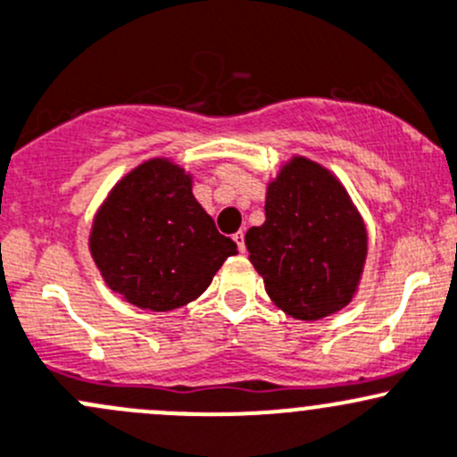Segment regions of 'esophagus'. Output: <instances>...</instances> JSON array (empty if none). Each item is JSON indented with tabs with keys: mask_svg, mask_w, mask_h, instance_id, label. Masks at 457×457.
<instances>
[{
	"mask_svg": "<svg viewBox=\"0 0 457 457\" xmlns=\"http://www.w3.org/2000/svg\"><path fill=\"white\" fill-rule=\"evenodd\" d=\"M233 239H235V242H237V248H239V253H244V251H246V246H244V230H237V233L233 235Z\"/></svg>",
	"mask_w": 457,
	"mask_h": 457,
	"instance_id": "34e87169",
	"label": "esophagus"
}]
</instances>
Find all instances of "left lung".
Instances as JSON below:
<instances>
[{"mask_svg":"<svg viewBox=\"0 0 457 457\" xmlns=\"http://www.w3.org/2000/svg\"><path fill=\"white\" fill-rule=\"evenodd\" d=\"M266 222L248 228V260L277 308L319 321L350 303L368 255V230L341 182L295 156L268 185Z\"/></svg>","mask_w":457,"mask_h":457,"instance_id":"left-lung-1","label":"left lung"}]
</instances>
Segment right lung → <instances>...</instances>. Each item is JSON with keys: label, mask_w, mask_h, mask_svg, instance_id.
Returning a JSON list of instances; mask_svg holds the SVG:
<instances>
[{"label": "right lung", "mask_w": 457, "mask_h": 457, "mask_svg": "<svg viewBox=\"0 0 457 457\" xmlns=\"http://www.w3.org/2000/svg\"><path fill=\"white\" fill-rule=\"evenodd\" d=\"M103 279L131 305L167 312L209 288L237 244L215 228L185 169L154 158L107 195L89 235Z\"/></svg>", "instance_id": "obj_1"}]
</instances>
